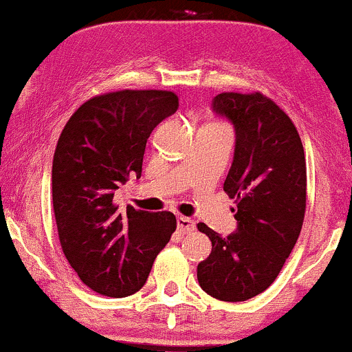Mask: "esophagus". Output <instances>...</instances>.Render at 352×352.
Listing matches in <instances>:
<instances>
[{
    "instance_id": "obj_1",
    "label": "esophagus",
    "mask_w": 352,
    "mask_h": 352,
    "mask_svg": "<svg viewBox=\"0 0 352 352\" xmlns=\"http://www.w3.org/2000/svg\"><path fill=\"white\" fill-rule=\"evenodd\" d=\"M177 227H179V232L184 233V235H188L195 230V221L188 217H179L177 218Z\"/></svg>"
}]
</instances>
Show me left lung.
I'll return each mask as SVG.
<instances>
[{
	"label": "left lung",
	"instance_id": "1",
	"mask_svg": "<svg viewBox=\"0 0 352 352\" xmlns=\"http://www.w3.org/2000/svg\"><path fill=\"white\" fill-rule=\"evenodd\" d=\"M213 111L235 127V157L223 184L235 200L236 232L212 241L199 263L205 293L220 301H246L263 293L280 274L296 245L306 212V159L293 120L261 92H221Z\"/></svg>",
	"mask_w": 352,
	"mask_h": 352
}]
</instances>
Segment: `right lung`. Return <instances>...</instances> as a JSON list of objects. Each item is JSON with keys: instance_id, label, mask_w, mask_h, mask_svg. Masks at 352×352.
Instances as JSON below:
<instances>
[{"instance_id": "add662e5", "label": "right lung", "mask_w": 352, "mask_h": 352, "mask_svg": "<svg viewBox=\"0 0 352 352\" xmlns=\"http://www.w3.org/2000/svg\"><path fill=\"white\" fill-rule=\"evenodd\" d=\"M179 109L172 91L124 89L86 100L60 132L52 160V207L60 248L92 292L125 298L147 281L153 260L177 228L170 212L127 207L114 192L140 179L145 144Z\"/></svg>"}]
</instances>
